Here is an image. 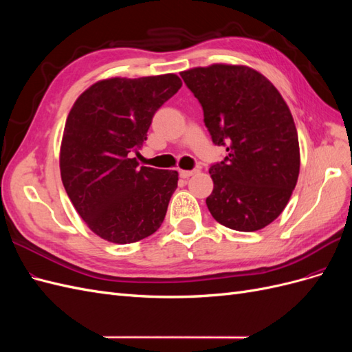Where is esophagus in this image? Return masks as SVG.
I'll list each match as a JSON object with an SVG mask.
<instances>
[{"mask_svg": "<svg viewBox=\"0 0 352 352\" xmlns=\"http://www.w3.org/2000/svg\"><path fill=\"white\" fill-rule=\"evenodd\" d=\"M194 173H195V170H180V172H179L180 177H184V179L190 177Z\"/></svg>", "mask_w": 352, "mask_h": 352, "instance_id": "obj_1", "label": "esophagus"}]
</instances>
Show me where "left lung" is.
I'll list each match as a JSON object with an SVG mask.
<instances>
[{
	"label": "left lung",
	"mask_w": 352,
	"mask_h": 352,
	"mask_svg": "<svg viewBox=\"0 0 352 352\" xmlns=\"http://www.w3.org/2000/svg\"><path fill=\"white\" fill-rule=\"evenodd\" d=\"M204 110V123L228 155L210 167L207 207L220 225L255 232L280 216L300 175V142L274 85L248 66L216 63L180 72Z\"/></svg>",
	"instance_id": "8db88e82"
}]
</instances>
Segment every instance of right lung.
Listing matches in <instances>:
<instances>
[{
  "mask_svg": "<svg viewBox=\"0 0 352 352\" xmlns=\"http://www.w3.org/2000/svg\"><path fill=\"white\" fill-rule=\"evenodd\" d=\"M182 87L175 73L109 78L83 91L60 146L63 185L87 226L113 243L153 235L177 188L176 170L138 167L155 111Z\"/></svg>",
  "mask_w": 352,
  "mask_h": 352,
  "instance_id": "add662e5",
  "label": "right lung"
}]
</instances>
